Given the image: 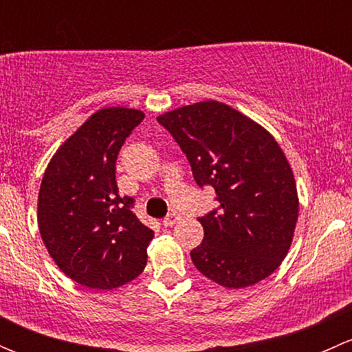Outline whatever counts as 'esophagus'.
<instances>
[{
  "label": "esophagus",
  "instance_id": "34e87169",
  "mask_svg": "<svg viewBox=\"0 0 352 352\" xmlns=\"http://www.w3.org/2000/svg\"><path fill=\"white\" fill-rule=\"evenodd\" d=\"M179 219L180 216L177 214V212H170V214H166V218L163 219V226H173Z\"/></svg>",
  "mask_w": 352,
  "mask_h": 352
}]
</instances>
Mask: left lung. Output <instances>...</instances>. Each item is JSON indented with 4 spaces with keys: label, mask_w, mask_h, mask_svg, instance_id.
Here are the masks:
<instances>
[{
    "label": "left lung",
    "mask_w": 352,
    "mask_h": 352,
    "mask_svg": "<svg viewBox=\"0 0 352 352\" xmlns=\"http://www.w3.org/2000/svg\"><path fill=\"white\" fill-rule=\"evenodd\" d=\"M184 151L199 187L219 206L197 218L204 239L190 258L225 287L271 276L289 250L298 219L293 170L262 126L221 102L186 105L158 117Z\"/></svg>",
    "instance_id": "obj_1"
}]
</instances>
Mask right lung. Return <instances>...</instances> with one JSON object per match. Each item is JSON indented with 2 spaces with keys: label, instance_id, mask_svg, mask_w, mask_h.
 Here are the masks:
<instances>
[{
  "label": "right lung",
  "instance_id": "right-lung-1",
  "mask_svg": "<svg viewBox=\"0 0 352 352\" xmlns=\"http://www.w3.org/2000/svg\"><path fill=\"white\" fill-rule=\"evenodd\" d=\"M143 119L136 109L98 110L56 151L42 177L41 236L58 267L81 286L119 287L146 265L155 233L116 182L117 155Z\"/></svg>",
  "mask_w": 352,
  "mask_h": 352
}]
</instances>
